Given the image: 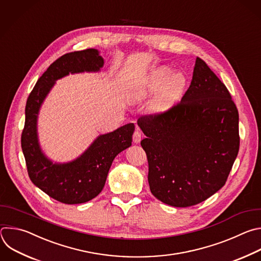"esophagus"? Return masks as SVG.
Here are the masks:
<instances>
[{
  "label": "esophagus",
  "mask_w": 261,
  "mask_h": 261,
  "mask_svg": "<svg viewBox=\"0 0 261 261\" xmlns=\"http://www.w3.org/2000/svg\"><path fill=\"white\" fill-rule=\"evenodd\" d=\"M141 140H142V134H141L140 130L137 129V130L134 133V135H133V141H134V143L138 144V143L141 142Z\"/></svg>",
  "instance_id": "esophagus-1"
}]
</instances>
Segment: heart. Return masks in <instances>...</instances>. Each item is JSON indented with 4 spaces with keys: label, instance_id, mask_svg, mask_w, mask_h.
I'll return each instance as SVG.
<instances>
[{
    "label": "heart",
    "instance_id": "obj_1",
    "mask_svg": "<svg viewBox=\"0 0 261 261\" xmlns=\"http://www.w3.org/2000/svg\"><path fill=\"white\" fill-rule=\"evenodd\" d=\"M187 84V78L182 73L173 74L170 68L162 67L153 70L141 82L138 94L146 96L158 91L155 96V105L164 107L178 98L184 91Z\"/></svg>",
    "mask_w": 261,
    "mask_h": 261
}]
</instances>
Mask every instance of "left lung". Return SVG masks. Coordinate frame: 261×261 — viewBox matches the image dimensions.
Listing matches in <instances>:
<instances>
[{
    "mask_svg": "<svg viewBox=\"0 0 261 261\" xmlns=\"http://www.w3.org/2000/svg\"><path fill=\"white\" fill-rule=\"evenodd\" d=\"M138 125L152 194L178 207L197 204L222 188L240 148L239 112L226 86L199 58L182 99Z\"/></svg>",
    "mask_w": 261,
    "mask_h": 261,
    "instance_id": "1",
    "label": "left lung"
}]
</instances>
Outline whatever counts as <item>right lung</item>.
<instances>
[{
  "instance_id": "right-lung-1",
  "label": "right lung",
  "mask_w": 261,
  "mask_h": 261,
  "mask_svg": "<svg viewBox=\"0 0 261 261\" xmlns=\"http://www.w3.org/2000/svg\"><path fill=\"white\" fill-rule=\"evenodd\" d=\"M102 66L103 59L93 48L64 55L38 79L27 100L21 148L29 177L38 188L63 203H82L99 194L116 155L132 145L135 124L128 123L98 136L79 158L70 163H52L41 150L38 114L56 81L70 73L98 72Z\"/></svg>"
}]
</instances>
